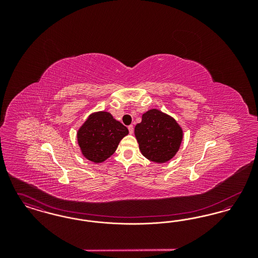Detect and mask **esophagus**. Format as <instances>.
Wrapping results in <instances>:
<instances>
[{"label":"esophagus","instance_id":"esophagus-1","mask_svg":"<svg viewBox=\"0 0 258 258\" xmlns=\"http://www.w3.org/2000/svg\"><path fill=\"white\" fill-rule=\"evenodd\" d=\"M127 128H128L130 134H134V125H133V124H130V125L127 126Z\"/></svg>","mask_w":258,"mask_h":258}]
</instances>
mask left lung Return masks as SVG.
Listing matches in <instances>:
<instances>
[{
  "label": "left lung",
  "instance_id": "obj_1",
  "mask_svg": "<svg viewBox=\"0 0 258 258\" xmlns=\"http://www.w3.org/2000/svg\"><path fill=\"white\" fill-rule=\"evenodd\" d=\"M135 134L143 156L160 163L174 157L183 137L176 121L157 109L143 114L142 122L135 125Z\"/></svg>",
  "mask_w": 258,
  "mask_h": 258
}]
</instances>
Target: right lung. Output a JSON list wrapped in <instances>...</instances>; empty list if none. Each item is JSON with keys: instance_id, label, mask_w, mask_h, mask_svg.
<instances>
[{"instance_id": "right-lung-1", "label": "right lung", "mask_w": 258, "mask_h": 258, "mask_svg": "<svg viewBox=\"0 0 258 258\" xmlns=\"http://www.w3.org/2000/svg\"><path fill=\"white\" fill-rule=\"evenodd\" d=\"M128 130L116 121L110 113L98 112L89 117L77 134L78 144L84 157L102 162L114 154Z\"/></svg>"}]
</instances>
